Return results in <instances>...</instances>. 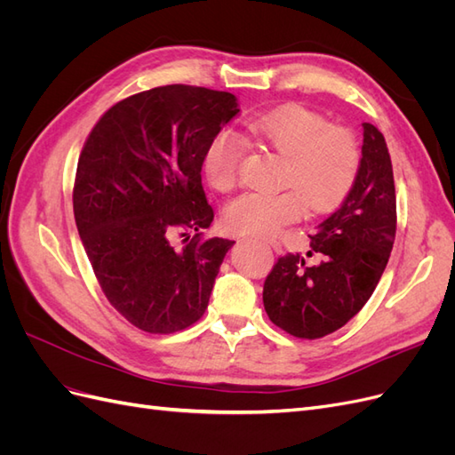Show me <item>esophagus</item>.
Segmentation results:
<instances>
[{"instance_id": "1", "label": "esophagus", "mask_w": 455, "mask_h": 455, "mask_svg": "<svg viewBox=\"0 0 455 455\" xmlns=\"http://www.w3.org/2000/svg\"><path fill=\"white\" fill-rule=\"evenodd\" d=\"M267 243H269V244H271V249H273V251H275V252H277V254H279V252H283V249H281V244H279V243H277V241H275V239H269V241H267Z\"/></svg>"}]
</instances>
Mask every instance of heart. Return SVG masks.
Returning a JSON list of instances; mask_svg holds the SVG:
<instances>
[{"instance_id":"b5f03b06","label":"heart","mask_w":455,"mask_h":455,"mask_svg":"<svg viewBox=\"0 0 455 455\" xmlns=\"http://www.w3.org/2000/svg\"><path fill=\"white\" fill-rule=\"evenodd\" d=\"M246 134L283 157L279 184L291 189L249 191L231 199L224 209V224L231 231L275 235L298 220L304 206L311 212L334 209L359 174L361 148L355 134L306 108L286 106L254 117L246 123ZM241 156L235 136L224 132L212 140L204 154V174L214 189L226 194L237 184Z\"/></svg>"}]
</instances>
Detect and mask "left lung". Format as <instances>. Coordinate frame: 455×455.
<instances>
[{
	"mask_svg": "<svg viewBox=\"0 0 455 455\" xmlns=\"http://www.w3.org/2000/svg\"><path fill=\"white\" fill-rule=\"evenodd\" d=\"M356 180L336 212L315 228L307 266L299 254L279 258L264 283V307L273 324L296 338L336 332L363 309L387 266L396 231L393 164L383 134L363 123Z\"/></svg>",
	"mask_w": 455,
	"mask_h": 455,
	"instance_id": "1",
	"label": "left lung"
}]
</instances>
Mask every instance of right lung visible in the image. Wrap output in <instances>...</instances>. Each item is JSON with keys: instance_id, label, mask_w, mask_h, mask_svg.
Returning <instances> with one entry per match:
<instances>
[{"instance_id": "1", "label": "right lung", "mask_w": 455, "mask_h": 455, "mask_svg": "<svg viewBox=\"0 0 455 455\" xmlns=\"http://www.w3.org/2000/svg\"><path fill=\"white\" fill-rule=\"evenodd\" d=\"M239 112L231 92L157 87L109 108L81 151L74 188L81 243L109 304L144 332L171 334L199 321L235 244L201 239L214 220L201 167ZM188 230L196 231L189 242ZM174 232L188 242L180 251L170 244Z\"/></svg>"}]
</instances>
